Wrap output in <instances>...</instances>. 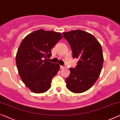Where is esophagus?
Instances as JSON below:
<instances>
[{
    "label": "esophagus",
    "instance_id": "esophagus-1",
    "mask_svg": "<svg viewBox=\"0 0 120 120\" xmlns=\"http://www.w3.org/2000/svg\"><path fill=\"white\" fill-rule=\"evenodd\" d=\"M65 66H60V68L61 69H63V68H65Z\"/></svg>",
    "mask_w": 120,
    "mask_h": 120
}]
</instances>
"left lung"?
<instances>
[{"label": "left lung", "mask_w": 120, "mask_h": 120, "mask_svg": "<svg viewBox=\"0 0 120 120\" xmlns=\"http://www.w3.org/2000/svg\"><path fill=\"white\" fill-rule=\"evenodd\" d=\"M70 44L73 58L78 59L66 79V87L74 93L88 90L98 78L103 64L102 46L93 35L82 30L63 33Z\"/></svg>", "instance_id": "1"}]
</instances>
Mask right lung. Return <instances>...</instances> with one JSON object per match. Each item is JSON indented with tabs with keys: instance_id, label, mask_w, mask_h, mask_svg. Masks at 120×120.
Segmentation results:
<instances>
[{
	"instance_id": "1",
	"label": "right lung",
	"mask_w": 120,
	"mask_h": 120,
	"mask_svg": "<svg viewBox=\"0 0 120 120\" xmlns=\"http://www.w3.org/2000/svg\"><path fill=\"white\" fill-rule=\"evenodd\" d=\"M60 33L40 29L27 35L16 56L18 73L23 82L34 93H43L51 86L60 65L47 61L51 49L62 38Z\"/></svg>"
}]
</instances>
